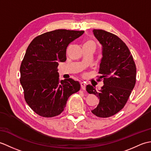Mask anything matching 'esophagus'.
Instances as JSON below:
<instances>
[{"instance_id": "esophagus-1", "label": "esophagus", "mask_w": 151, "mask_h": 151, "mask_svg": "<svg viewBox=\"0 0 151 151\" xmlns=\"http://www.w3.org/2000/svg\"><path fill=\"white\" fill-rule=\"evenodd\" d=\"M81 88L82 89H83V90H85L86 89V84L85 82H81Z\"/></svg>"}]
</instances>
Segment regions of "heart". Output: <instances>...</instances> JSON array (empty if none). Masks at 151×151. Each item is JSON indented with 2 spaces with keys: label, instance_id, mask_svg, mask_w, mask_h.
<instances>
[{
  "label": "heart",
  "instance_id": "1",
  "mask_svg": "<svg viewBox=\"0 0 151 151\" xmlns=\"http://www.w3.org/2000/svg\"><path fill=\"white\" fill-rule=\"evenodd\" d=\"M84 45H91V46L95 47V41H93L89 40L84 44Z\"/></svg>",
  "mask_w": 151,
  "mask_h": 151
}]
</instances>
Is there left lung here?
Returning a JSON list of instances; mask_svg holds the SVG:
<instances>
[{
	"instance_id": "obj_1",
	"label": "left lung",
	"mask_w": 151,
	"mask_h": 151,
	"mask_svg": "<svg viewBox=\"0 0 151 151\" xmlns=\"http://www.w3.org/2000/svg\"><path fill=\"white\" fill-rule=\"evenodd\" d=\"M93 32L102 47L98 80L103 79L104 86L97 91L89 84L86 91L99 99L92 113L106 118L116 114L126 104L136 84V67L129 48L116 35L99 29Z\"/></svg>"
}]
</instances>
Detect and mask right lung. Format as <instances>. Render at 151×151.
Listing matches in <instances>:
<instances>
[{
    "instance_id": "1",
    "label": "right lung",
    "mask_w": 151,
    "mask_h": 151,
    "mask_svg": "<svg viewBox=\"0 0 151 151\" xmlns=\"http://www.w3.org/2000/svg\"><path fill=\"white\" fill-rule=\"evenodd\" d=\"M84 31L58 29L35 37L22 61L20 82L27 103L44 117L60 115L67 99L78 92L81 85L72 78L60 81L58 62L66 61L69 45Z\"/></svg>"
}]
</instances>
